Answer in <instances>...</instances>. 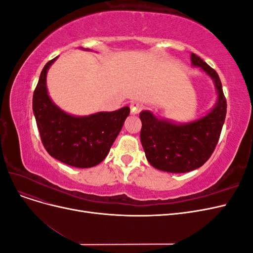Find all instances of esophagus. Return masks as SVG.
<instances>
[{
	"mask_svg": "<svg viewBox=\"0 0 253 253\" xmlns=\"http://www.w3.org/2000/svg\"><path fill=\"white\" fill-rule=\"evenodd\" d=\"M129 108H131L132 114H138L143 109V105L138 102H133L131 103V105H129Z\"/></svg>",
	"mask_w": 253,
	"mask_h": 253,
	"instance_id": "esophagus-1",
	"label": "esophagus"
}]
</instances>
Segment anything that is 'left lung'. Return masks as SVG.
I'll list each match as a JSON object with an SVG mask.
<instances>
[{
    "label": "left lung",
    "instance_id": "1",
    "mask_svg": "<svg viewBox=\"0 0 253 253\" xmlns=\"http://www.w3.org/2000/svg\"><path fill=\"white\" fill-rule=\"evenodd\" d=\"M191 62L212 79L217 100L205 116L186 124L158 118L150 111L139 114L145 157L160 171L186 173L202 167L215 149L225 122L227 102L217 73L193 52Z\"/></svg>",
    "mask_w": 253,
    "mask_h": 253
}]
</instances>
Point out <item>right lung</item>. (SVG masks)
Here are the masks:
<instances>
[{
  "label": "right lung",
  "mask_w": 253,
  "mask_h": 253,
  "mask_svg": "<svg viewBox=\"0 0 253 253\" xmlns=\"http://www.w3.org/2000/svg\"><path fill=\"white\" fill-rule=\"evenodd\" d=\"M57 58L43 67L33 97V111L42 143L48 154L61 163L83 169L95 167L108 156L129 108L88 116H74L61 110L51 100L46 86L47 72Z\"/></svg>",
  "instance_id": "obj_1"
}]
</instances>
